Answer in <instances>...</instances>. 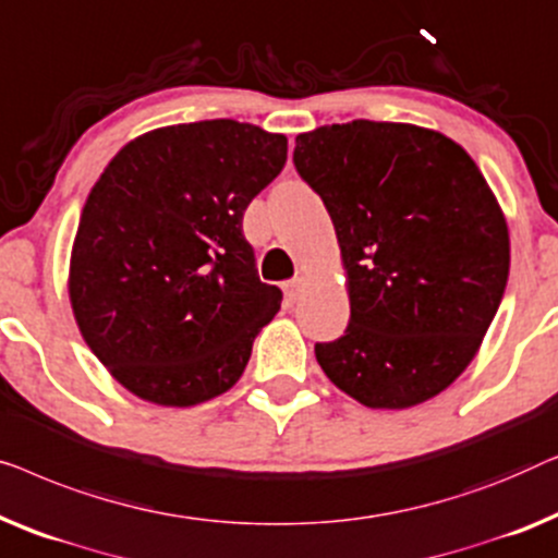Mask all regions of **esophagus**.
I'll list each match as a JSON object with an SVG mask.
<instances>
[{"label":"esophagus","mask_w":558,"mask_h":558,"mask_svg":"<svg viewBox=\"0 0 558 558\" xmlns=\"http://www.w3.org/2000/svg\"><path fill=\"white\" fill-rule=\"evenodd\" d=\"M303 290H305V278H303V276L286 282V295H288V301H298Z\"/></svg>","instance_id":"1"}]
</instances>
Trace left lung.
Here are the masks:
<instances>
[{"label":"left lung","mask_w":558,"mask_h":558,"mask_svg":"<svg viewBox=\"0 0 558 558\" xmlns=\"http://www.w3.org/2000/svg\"><path fill=\"white\" fill-rule=\"evenodd\" d=\"M293 163L349 276V326L316 343L320 368L372 410L427 402L465 372L506 293L511 245L488 182L442 133L364 119L301 133Z\"/></svg>","instance_id":"obj_1"}]
</instances>
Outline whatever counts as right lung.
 <instances>
[{"label":"right lung","instance_id":"right-lung-1","mask_svg":"<svg viewBox=\"0 0 558 558\" xmlns=\"http://www.w3.org/2000/svg\"><path fill=\"white\" fill-rule=\"evenodd\" d=\"M286 159L288 138L260 125L179 123L125 144L90 190L70 303L93 354L136 397L192 407L245 372L282 290L257 276L242 215Z\"/></svg>","mask_w":558,"mask_h":558}]
</instances>
